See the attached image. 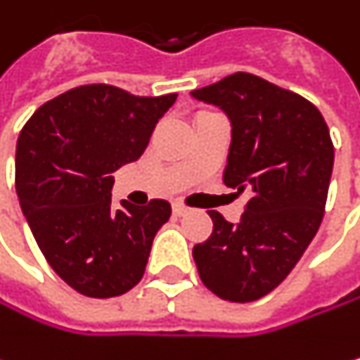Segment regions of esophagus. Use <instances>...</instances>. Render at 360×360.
Segmentation results:
<instances>
[{"label":"esophagus","mask_w":360,"mask_h":360,"mask_svg":"<svg viewBox=\"0 0 360 360\" xmlns=\"http://www.w3.org/2000/svg\"><path fill=\"white\" fill-rule=\"evenodd\" d=\"M188 211H190V209H188L186 205H181V202H174V205H172V213H174V215H179V217L186 215Z\"/></svg>","instance_id":"34e87169"}]
</instances>
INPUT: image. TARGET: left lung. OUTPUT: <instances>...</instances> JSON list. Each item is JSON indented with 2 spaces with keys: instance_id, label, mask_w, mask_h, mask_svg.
<instances>
[{
  "instance_id": "left-lung-1",
  "label": "left lung",
  "mask_w": 360,
  "mask_h": 360,
  "mask_svg": "<svg viewBox=\"0 0 360 360\" xmlns=\"http://www.w3.org/2000/svg\"><path fill=\"white\" fill-rule=\"evenodd\" d=\"M192 96L228 115L224 184L250 192L239 224L209 211L213 233L194 245V262L219 299L256 301L286 279L320 228L335 158L328 125L309 100L250 72Z\"/></svg>"
}]
</instances>
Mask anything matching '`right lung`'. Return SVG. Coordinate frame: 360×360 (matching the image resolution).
Instances as JSON below:
<instances>
[{
  "label": "right lung",
  "mask_w": 360,
  "mask_h": 360,
  "mask_svg": "<svg viewBox=\"0 0 360 360\" xmlns=\"http://www.w3.org/2000/svg\"><path fill=\"white\" fill-rule=\"evenodd\" d=\"M176 94L145 98L112 85L74 87L42 104L16 143V194L53 271L91 299L132 290L168 200L110 202L112 172L143 155Z\"/></svg>",
  "instance_id": "1"
}]
</instances>
